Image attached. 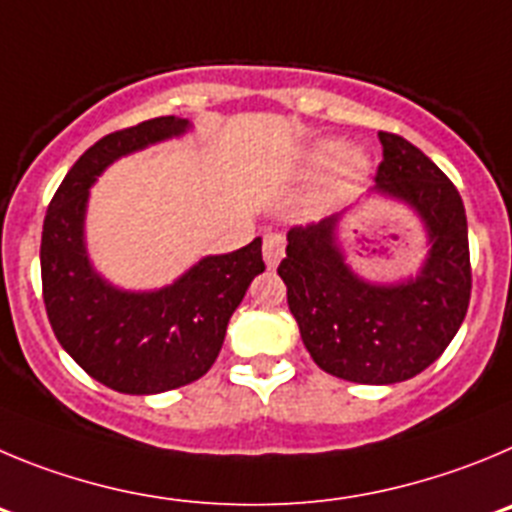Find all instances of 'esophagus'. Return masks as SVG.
I'll list each match as a JSON object with an SVG mask.
<instances>
[{
  "label": "esophagus",
  "mask_w": 512,
  "mask_h": 512,
  "mask_svg": "<svg viewBox=\"0 0 512 512\" xmlns=\"http://www.w3.org/2000/svg\"><path fill=\"white\" fill-rule=\"evenodd\" d=\"M283 255H285L283 234H265V239H262V257H265V265L270 267V270H275L278 262L283 260Z\"/></svg>",
  "instance_id": "esophagus-1"
}]
</instances>
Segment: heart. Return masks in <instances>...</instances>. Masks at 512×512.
<instances>
[{
	"instance_id": "heart-1",
	"label": "heart",
	"mask_w": 512,
	"mask_h": 512,
	"mask_svg": "<svg viewBox=\"0 0 512 512\" xmlns=\"http://www.w3.org/2000/svg\"><path fill=\"white\" fill-rule=\"evenodd\" d=\"M301 165L306 170H319L331 165L324 201H336L365 181L372 168V160L362 147H344L339 140H319L301 155Z\"/></svg>"
}]
</instances>
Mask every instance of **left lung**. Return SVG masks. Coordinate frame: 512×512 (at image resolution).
<instances>
[{
    "instance_id": "obj_1",
    "label": "left lung",
    "mask_w": 512,
    "mask_h": 512,
    "mask_svg": "<svg viewBox=\"0 0 512 512\" xmlns=\"http://www.w3.org/2000/svg\"><path fill=\"white\" fill-rule=\"evenodd\" d=\"M382 163L365 199L405 206L426 234L416 273L370 280L342 242L349 211L288 232L278 275L301 339L324 372L362 385L416 377L441 357L472 290L467 214L454 183L408 140L380 132Z\"/></svg>"
}]
</instances>
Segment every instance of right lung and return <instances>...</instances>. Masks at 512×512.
Wrapping results in <instances>:
<instances>
[{"mask_svg":"<svg viewBox=\"0 0 512 512\" xmlns=\"http://www.w3.org/2000/svg\"><path fill=\"white\" fill-rule=\"evenodd\" d=\"M188 132V119L155 117L101 137L73 163L45 214L40 270L50 326L76 365L117 393H165L206 375L232 313L265 270L260 237L227 255H204L150 290L122 288L91 262V186L119 158Z\"/></svg>","mask_w":512,"mask_h":512,"instance_id":"1","label":"right lung"}]
</instances>
